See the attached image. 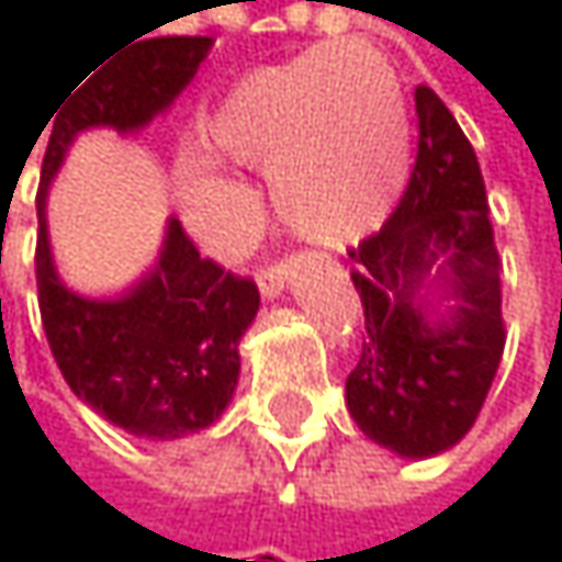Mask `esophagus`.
Returning a JSON list of instances; mask_svg holds the SVG:
<instances>
[{
    "mask_svg": "<svg viewBox=\"0 0 562 562\" xmlns=\"http://www.w3.org/2000/svg\"><path fill=\"white\" fill-rule=\"evenodd\" d=\"M282 282H285V263L282 260H273V263L257 270V285H260L263 295H277L282 289Z\"/></svg>",
    "mask_w": 562,
    "mask_h": 562,
    "instance_id": "esophagus-1",
    "label": "esophagus"
}]
</instances>
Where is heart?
Instances as JSON below:
<instances>
[{
  "label": "heart",
  "instance_id": "b5f03b06",
  "mask_svg": "<svg viewBox=\"0 0 562 562\" xmlns=\"http://www.w3.org/2000/svg\"><path fill=\"white\" fill-rule=\"evenodd\" d=\"M214 162L270 169L282 224L348 244L381 224L409 162V120L393 67L371 45H322L244 74L201 126ZM207 181L194 178L204 211Z\"/></svg>",
  "mask_w": 562,
  "mask_h": 562
}]
</instances>
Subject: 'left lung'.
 <instances>
[{"mask_svg": "<svg viewBox=\"0 0 562 562\" xmlns=\"http://www.w3.org/2000/svg\"><path fill=\"white\" fill-rule=\"evenodd\" d=\"M416 162L381 231L348 250L364 305L361 358L345 396L364 436L423 459L456 446L479 419L505 355L502 257L475 149L449 106L416 87ZM447 273L432 323L418 302Z\"/></svg>", "mask_w": 562, "mask_h": 562, "instance_id": "obj_1", "label": "left lung"}]
</instances>
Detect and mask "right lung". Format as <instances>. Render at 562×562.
Listing matches in <instances>:
<instances>
[{
	"instance_id": "obj_1",
	"label": "right lung",
	"mask_w": 562,
	"mask_h": 562,
	"mask_svg": "<svg viewBox=\"0 0 562 562\" xmlns=\"http://www.w3.org/2000/svg\"><path fill=\"white\" fill-rule=\"evenodd\" d=\"M207 48L211 38L201 35L149 38L70 90L52 113L55 123L48 120L52 139L35 198L38 308L57 368L90 409L143 439H178L221 416L237 387V348L260 308V289L250 277L201 257L181 221H171L159 267L130 295L116 302L80 299L55 277L45 194L80 130L149 123L194 77Z\"/></svg>"
}]
</instances>
